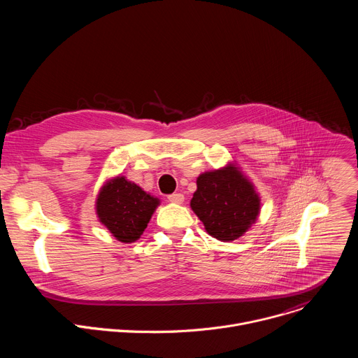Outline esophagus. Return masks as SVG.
<instances>
[{
    "label": "esophagus",
    "mask_w": 358,
    "mask_h": 358,
    "mask_svg": "<svg viewBox=\"0 0 358 358\" xmlns=\"http://www.w3.org/2000/svg\"><path fill=\"white\" fill-rule=\"evenodd\" d=\"M167 198L170 202H174V203H182V201H184V195L180 192H174V194L169 195Z\"/></svg>",
    "instance_id": "esophagus-1"
}]
</instances>
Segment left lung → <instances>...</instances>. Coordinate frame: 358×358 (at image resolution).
Returning a JSON list of instances; mask_svg holds the SVG:
<instances>
[{
	"mask_svg": "<svg viewBox=\"0 0 358 358\" xmlns=\"http://www.w3.org/2000/svg\"><path fill=\"white\" fill-rule=\"evenodd\" d=\"M191 208L211 236L229 242L257 220L259 196L236 167L229 166L198 177Z\"/></svg>",
	"mask_w": 358,
	"mask_h": 358,
	"instance_id": "obj_1",
	"label": "left lung"
}]
</instances>
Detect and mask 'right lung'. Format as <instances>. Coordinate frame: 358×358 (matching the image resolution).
<instances>
[{
  "label": "right lung",
  "instance_id": "right-lung-1",
  "mask_svg": "<svg viewBox=\"0 0 358 358\" xmlns=\"http://www.w3.org/2000/svg\"><path fill=\"white\" fill-rule=\"evenodd\" d=\"M157 206V198L124 177H117L101 188L96 211L100 222L115 238L129 243L140 238Z\"/></svg>",
  "mask_w": 358,
  "mask_h": 358
}]
</instances>
